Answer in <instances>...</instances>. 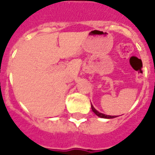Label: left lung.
Listing matches in <instances>:
<instances>
[{
  "label": "left lung",
  "instance_id": "left-lung-1",
  "mask_svg": "<svg viewBox=\"0 0 155 155\" xmlns=\"http://www.w3.org/2000/svg\"><path fill=\"white\" fill-rule=\"evenodd\" d=\"M91 107H92V111L94 112V113L96 114V115L98 116V117H102V118H107V119H110V118H114V117H117L116 116H109V115H105V114H104V113H99V112H98L97 110L95 109L94 107V106H93L92 104H91Z\"/></svg>",
  "mask_w": 155,
  "mask_h": 155
}]
</instances>
